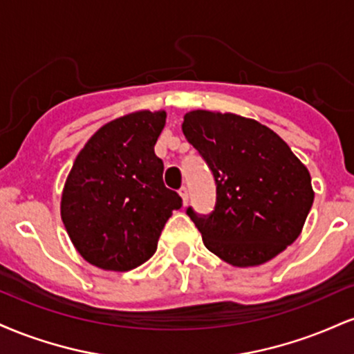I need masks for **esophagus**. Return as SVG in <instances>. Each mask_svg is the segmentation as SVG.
I'll return each instance as SVG.
<instances>
[{
    "mask_svg": "<svg viewBox=\"0 0 354 354\" xmlns=\"http://www.w3.org/2000/svg\"><path fill=\"white\" fill-rule=\"evenodd\" d=\"M180 196L183 198V205H188L189 191H188V188H186V186H183V188L180 189Z\"/></svg>",
    "mask_w": 354,
    "mask_h": 354,
    "instance_id": "esophagus-1",
    "label": "esophagus"
}]
</instances>
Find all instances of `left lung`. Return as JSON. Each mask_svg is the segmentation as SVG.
<instances>
[{
  "label": "left lung",
  "mask_w": 354,
  "mask_h": 354,
  "mask_svg": "<svg viewBox=\"0 0 354 354\" xmlns=\"http://www.w3.org/2000/svg\"><path fill=\"white\" fill-rule=\"evenodd\" d=\"M209 166L216 205L186 214L211 253L233 266H258L301 233L315 193L311 176L273 129L233 113L196 109L181 124Z\"/></svg>",
  "instance_id": "8db88e82"
}]
</instances>
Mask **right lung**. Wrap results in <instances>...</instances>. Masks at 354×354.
<instances>
[{"instance_id":"1","label":"right lung","mask_w":354,"mask_h":354,"mask_svg":"<svg viewBox=\"0 0 354 354\" xmlns=\"http://www.w3.org/2000/svg\"><path fill=\"white\" fill-rule=\"evenodd\" d=\"M165 111H136L101 126L76 156L61 194V219L78 253L108 271H129L154 254L183 201L163 183L154 145Z\"/></svg>"}]
</instances>
